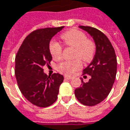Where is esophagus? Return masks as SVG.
<instances>
[{"instance_id":"esophagus-1","label":"esophagus","mask_w":130,"mask_h":130,"mask_svg":"<svg viewBox=\"0 0 130 130\" xmlns=\"http://www.w3.org/2000/svg\"><path fill=\"white\" fill-rule=\"evenodd\" d=\"M64 79H72V77H69V76H64Z\"/></svg>"}]
</instances>
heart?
<instances>
[{"mask_svg":"<svg viewBox=\"0 0 130 130\" xmlns=\"http://www.w3.org/2000/svg\"><path fill=\"white\" fill-rule=\"evenodd\" d=\"M61 38L66 45L75 47L74 57L80 58L85 62L92 61L95 53V46L91 40L87 39V35L83 32L72 29L62 34ZM49 50L53 58L58 59L61 56L62 47L56 41L51 42ZM82 66V61L79 58L73 61H64L58 65L57 70L63 74L71 75L80 69Z\"/></svg>","mask_w":130,"mask_h":130,"instance_id":"1","label":"heart"}]
</instances>
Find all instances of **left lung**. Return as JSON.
Here are the masks:
<instances>
[{
  "instance_id": "1",
  "label": "left lung",
  "mask_w": 130,
  "mask_h": 130,
  "mask_svg": "<svg viewBox=\"0 0 130 130\" xmlns=\"http://www.w3.org/2000/svg\"><path fill=\"white\" fill-rule=\"evenodd\" d=\"M79 27L92 38L95 54L92 62L83 70L91 78L87 83L82 79V86L74 90V94L82 104L92 106L102 102L111 92L117 74V61L111 43L102 32L91 27Z\"/></svg>"
}]
</instances>
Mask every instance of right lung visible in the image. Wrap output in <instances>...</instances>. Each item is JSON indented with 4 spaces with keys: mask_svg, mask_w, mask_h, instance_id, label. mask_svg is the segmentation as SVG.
Instances as JSON below:
<instances>
[{
    "mask_svg": "<svg viewBox=\"0 0 130 130\" xmlns=\"http://www.w3.org/2000/svg\"><path fill=\"white\" fill-rule=\"evenodd\" d=\"M64 27L45 28L30 33L23 41L15 58V76L22 95L33 105L47 107L56 101L63 81L60 74L47 76L43 67L52 56L49 44Z\"/></svg>",
    "mask_w": 130,
    "mask_h": 130,
    "instance_id": "right-lung-1",
    "label": "right lung"
}]
</instances>
